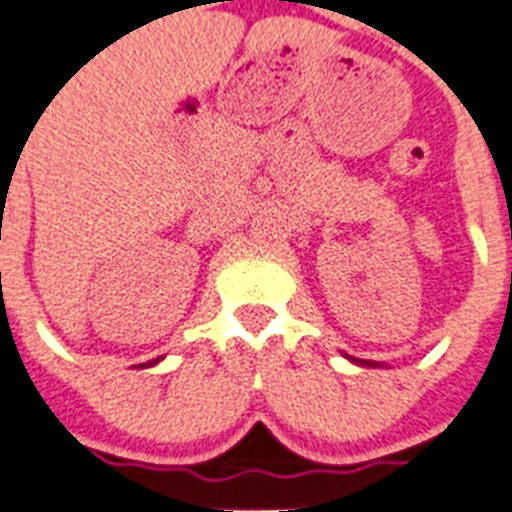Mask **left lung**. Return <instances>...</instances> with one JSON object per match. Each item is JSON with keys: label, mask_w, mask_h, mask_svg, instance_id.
<instances>
[{"label": "left lung", "mask_w": 512, "mask_h": 512, "mask_svg": "<svg viewBox=\"0 0 512 512\" xmlns=\"http://www.w3.org/2000/svg\"><path fill=\"white\" fill-rule=\"evenodd\" d=\"M350 361H353V364H358V366H382V364H377V361H364V358H350Z\"/></svg>", "instance_id": "left-lung-1"}]
</instances>
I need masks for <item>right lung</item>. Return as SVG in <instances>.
I'll return each instance as SVG.
<instances>
[{
	"label": "right lung",
	"instance_id": "1",
	"mask_svg": "<svg viewBox=\"0 0 512 512\" xmlns=\"http://www.w3.org/2000/svg\"><path fill=\"white\" fill-rule=\"evenodd\" d=\"M159 361H162V358H154V361H148V364H140V366H154V364H159Z\"/></svg>",
	"mask_w": 512,
	"mask_h": 512
}]
</instances>
